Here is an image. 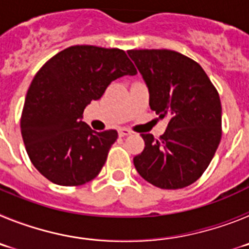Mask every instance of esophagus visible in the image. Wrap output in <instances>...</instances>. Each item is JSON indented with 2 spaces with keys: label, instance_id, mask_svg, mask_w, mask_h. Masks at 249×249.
Returning <instances> with one entry per match:
<instances>
[{
  "label": "esophagus",
  "instance_id": "34e87169",
  "mask_svg": "<svg viewBox=\"0 0 249 249\" xmlns=\"http://www.w3.org/2000/svg\"><path fill=\"white\" fill-rule=\"evenodd\" d=\"M118 135H120V137H126V136L131 135V131L127 128H120L118 129Z\"/></svg>",
  "mask_w": 249,
  "mask_h": 249
}]
</instances>
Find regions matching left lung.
I'll list each match as a JSON object with an SVG mask.
<instances>
[{
	"mask_svg": "<svg viewBox=\"0 0 249 249\" xmlns=\"http://www.w3.org/2000/svg\"><path fill=\"white\" fill-rule=\"evenodd\" d=\"M127 53L148 89L151 109L168 120L158 140L149 133L141 135L144 149L133 158L136 169L158 188L190 186L206 171L221 142L218 92L198 63L176 51Z\"/></svg>",
	"mask_w": 249,
	"mask_h": 249,
	"instance_id": "left-lung-1",
	"label": "left lung"
}]
</instances>
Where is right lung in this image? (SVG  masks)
Listing matches in <instances>:
<instances>
[{"mask_svg": "<svg viewBox=\"0 0 249 249\" xmlns=\"http://www.w3.org/2000/svg\"><path fill=\"white\" fill-rule=\"evenodd\" d=\"M124 51L72 46L43 66L31 83L21 133L31 162L59 186H80L101 172L114 129L96 132L83 122V109L102 97L112 81L135 76Z\"/></svg>", "mask_w": 249, "mask_h": 249, "instance_id": "obj_1", "label": "right lung"}]
</instances>
